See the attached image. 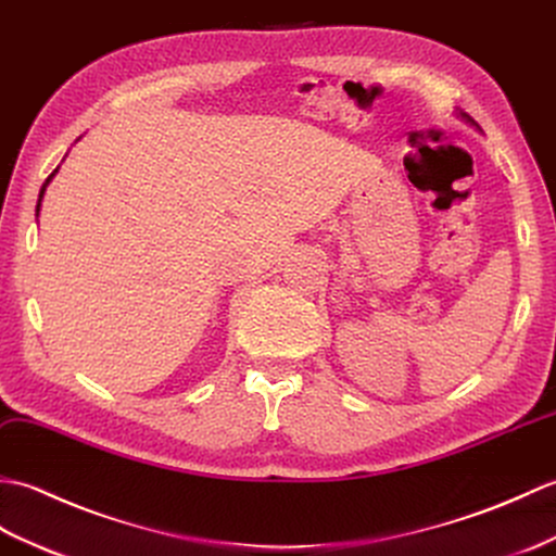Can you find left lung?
I'll list each match as a JSON object with an SVG mask.
<instances>
[{
    "label": "left lung",
    "mask_w": 556,
    "mask_h": 556,
    "mask_svg": "<svg viewBox=\"0 0 556 556\" xmlns=\"http://www.w3.org/2000/svg\"><path fill=\"white\" fill-rule=\"evenodd\" d=\"M459 118H462V121H466L468 126H476V128H478V123H476L471 116H468V114H464V111H459ZM478 130H480V128H478Z\"/></svg>",
    "instance_id": "obj_1"
}]
</instances>
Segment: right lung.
Instances as JSON below:
<instances>
[{
  "label": "right lung",
  "mask_w": 556,
  "mask_h": 556,
  "mask_svg": "<svg viewBox=\"0 0 556 556\" xmlns=\"http://www.w3.org/2000/svg\"><path fill=\"white\" fill-rule=\"evenodd\" d=\"M56 170H59V168H54V170H52V176H49V178H47V180L42 182V190H40V200H37V206H35V216H37V214H40V206H42V197H45V192H47V185H49V182H52V178L56 176Z\"/></svg>",
  "instance_id": "add662e5"
}]
</instances>
